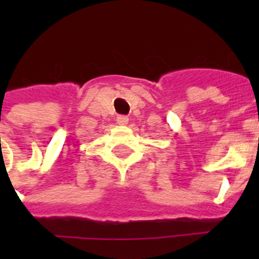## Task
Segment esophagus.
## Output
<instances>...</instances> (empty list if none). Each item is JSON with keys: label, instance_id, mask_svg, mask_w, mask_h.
Wrapping results in <instances>:
<instances>
[{"label": "esophagus", "instance_id": "obj_1", "mask_svg": "<svg viewBox=\"0 0 259 259\" xmlns=\"http://www.w3.org/2000/svg\"><path fill=\"white\" fill-rule=\"evenodd\" d=\"M116 123H118L119 125L128 124V118L125 115H119L118 118H116Z\"/></svg>", "mask_w": 259, "mask_h": 259}]
</instances>
